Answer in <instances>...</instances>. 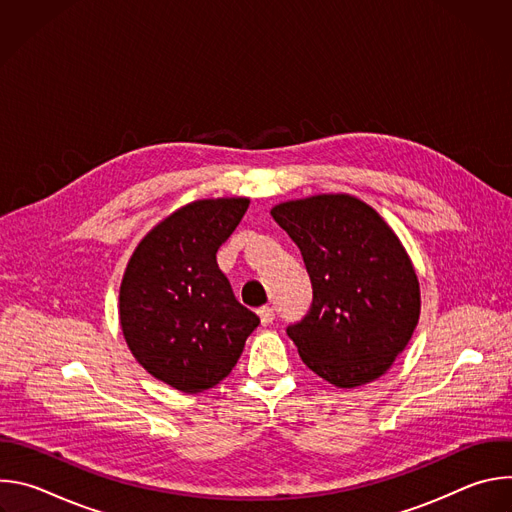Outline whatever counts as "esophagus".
<instances>
[{
  "label": "esophagus",
  "instance_id": "1",
  "mask_svg": "<svg viewBox=\"0 0 512 512\" xmlns=\"http://www.w3.org/2000/svg\"><path fill=\"white\" fill-rule=\"evenodd\" d=\"M257 314H259V320H261L263 326H269V324L273 322V318H275V312H273V308H269V306H263Z\"/></svg>",
  "mask_w": 512,
  "mask_h": 512
}]
</instances>
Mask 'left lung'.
<instances>
[{"label": "left lung", "mask_w": 512, "mask_h": 512, "mask_svg": "<svg viewBox=\"0 0 512 512\" xmlns=\"http://www.w3.org/2000/svg\"><path fill=\"white\" fill-rule=\"evenodd\" d=\"M304 257L314 300L287 328L306 367L338 389L383 377L409 344L421 294L411 257L385 218L350 194L271 208Z\"/></svg>", "instance_id": "left-lung-1"}]
</instances>
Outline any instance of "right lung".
Wrapping results in <instances>:
<instances>
[{
  "label": "right lung",
  "instance_id": "right-lung-1",
  "mask_svg": "<svg viewBox=\"0 0 512 512\" xmlns=\"http://www.w3.org/2000/svg\"><path fill=\"white\" fill-rule=\"evenodd\" d=\"M247 208L243 196L194 200L145 235L125 267L123 338L145 371L182 393L221 383L259 326L216 263Z\"/></svg>",
  "mask_w": 512,
  "mask_h": 512
}]
</instances>
